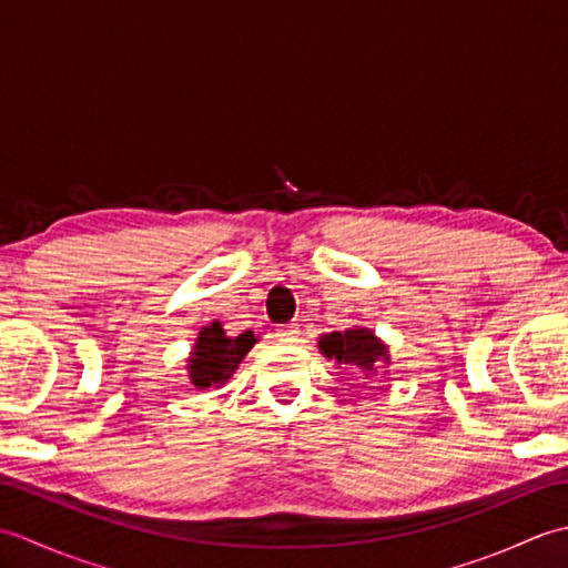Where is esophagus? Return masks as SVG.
Listing matches in <instances>:
<instances>
[{"mask_svg": "<svg viewBox=\"0 0 568 568\" xmlns=\"http://www.w3.org/2000/svg\"><path fill=\"white\" fill-rule=\"evenodd\" d=\"M275 336L281 344H293L297 339V324H283V327H277Z\"/></svg>", "mask_w": 568, "mask_h": 568, "instance_id": "34e87169", "label": "esophagus"}]
</instances>
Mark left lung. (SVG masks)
<instances>
[{
  "instance_id": "8db88e82",
  "label": "left lung",
  "mask_w": 568,
  "mask_h": 568,
  "mask_svg": "<svg viewBox=\"0 0 568 568\" xmlns=\"http://www.w3.org/2000/svg\"><path fill=\"white\" fill-rule=\"evenodd\" d=\"M320 352L332 358L336 368H348L358 378L371 383L378 376L381 366H390L388 344L378 339L376 332L368 327H352L344 332L322 334L317 339Z\"/></svg>"
}]
</instances>
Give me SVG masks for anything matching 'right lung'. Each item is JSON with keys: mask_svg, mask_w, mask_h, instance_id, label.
Wrapping results in <instances>:
<instances>
[{"mask_svg": "<svg viewBox=\"0 0 568 568\" xmlns=\"http://www.w3.org/2000/svg\"><path fill=\"white\" fill-rule=\"evenodd\" d=\"M256 342L258 339L253 336V332L229 336L220 320L204 324L195 344H192L185 366L192 388H220V385L234 376V371Z\"/></svg>", "mask_w": 568, "mask_h": 568, "instance_id": "1", "label": "right lung"}]
</instances>
